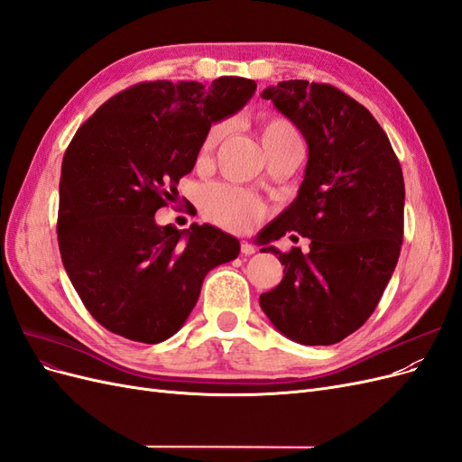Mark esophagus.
<instances>
[{"instance_id": "esophagus-1", "label": "esophagus", "mask_w": 462, "mask_h": 462, "mask_svg": "<svg viewBox=\"0 0 462 462\" xmlns=\"http://www.w3.org/2000/svg\"><path fill=\"white\" fill-rule=\"evenodd\" d=\"M241 253L245 256H250V254L256 253V248H254V245H250L248 241H241Z\"/></svg>"}]
</instances>
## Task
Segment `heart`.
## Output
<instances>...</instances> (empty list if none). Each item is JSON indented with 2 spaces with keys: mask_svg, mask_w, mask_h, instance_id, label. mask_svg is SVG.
<instances>
[{
  "mask_svg": "<svg viewBox=\"0 0 462 462\" xmlns=\"http://www.w3.org/2000/svg\"><path fill=\"white\" fill-rule=\"evenodd\" d=\"M258 136L265 153L283 148L292 143H300V136L295 125L279 114H262L258 117ZM223 136V125L216 123L209 127L202 138L199 148V163H208L212 160L219 141ZM199 204L206 219L219 227L231 231H246L263 214V204L241 189L231 185H208L200 190Z\"/></svg>",
  "mask_w": 462,
  "mask_h": 462,
  "instance_id": "b5f03b06",
  "label": "heart"
}]
</instances>
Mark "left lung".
<instances>
[{
  "mask_svg": "<svg viewBox=\"0 0 462 462\" xmlns=\"http://www.w3.org/2000/svg\"><path fill=\"white\" fill-rule=\"evenodd\" d=\"M297 125L309 144L304 180L285 212L262 231L263 243L292 233L310 253H279L285 265L260 306L285 337L333 345L375 310L401 254L404 180L380 123L343 90L324 82L283 80L262 92Z\"/></svg>",
  "mask_w": 462,
  "mask_h": 462,
  "instance_id": "1",
  "label": "left lung"
}]
</instances>
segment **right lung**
Returning a JSON list of instances; mask_svg holds the SVG:
<instances>
[{
  "mask_svg": "<svg viewBox=\"0 0 462 462\" xmlns=\"http://www.w3.org/2000/svg\"><path fill=\"white\" fill-rule=\"evenodd\" d=\"M256 90L243 77L212 85L152 80L125 88L80 125L61 163L58 243L82 304L111 333L162 343L185 324L206 273L239 256L212 226L160 227L212 123Z\"/></svg>",
  "mask_w": 462,
  "mask_h": 462,
  "instance_id": "1",
  "label": "right lung"
}]
</instances>
